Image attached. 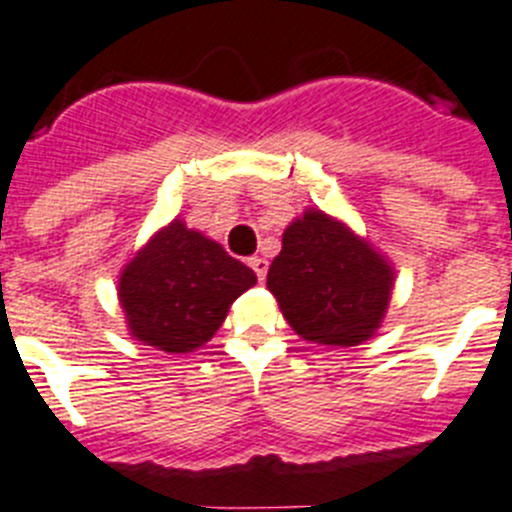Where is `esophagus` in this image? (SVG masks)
<instances>
[{
	"label": "esophagus",
	"mask_w": 512,
	"mask_h": 512,
	"mask_svg": "<svg viewBox=\"0 0 512 512\" xmlns=\"http://www.w3.org/2000/svg\"><path fill=\"white\" fill-rule=\"evenodd\" d=\"M250 268L255 270L260 281H265V275H268V260L265 257H250Z\"/></svg>",
	"instance_id": "esophagus-1"
}]
</instances>
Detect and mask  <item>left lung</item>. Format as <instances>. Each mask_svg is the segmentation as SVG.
Wrapping results in <instances>:
<instances>
[{"instance_id": "8db88e82", "label": "left lung", "mask_w": 512, "mask_h": 512, "mask_svg": "<svg viewBox=\"0 0 512 512\" xmlns=\"http://www.w3.org/2000/svg\"><path fill=\"white\" fill-rule=\"evenodd\" d=\"M394 278V262L366 237L330 213L306 208L283 231L268 288L301 340L350 348L379 332Z\"/></svg>"}]
</instances>
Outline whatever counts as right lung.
<instances>
[{"instance_id":"add662e5","label":"right lung","mask_w":512,"mask_h":512,"mask_svg":"<svg viewBox=\"0 0 512 512\" xmlns=\"http://www.w3.org/2000/svg\"><path fill=\"white\" fill-rule=\"evenodd\" d=\"M257 275L219 242L175 219L151 234L118 278L133 340L170 355L193 353L224 324Z\"/></svg>"}]
</instances>
